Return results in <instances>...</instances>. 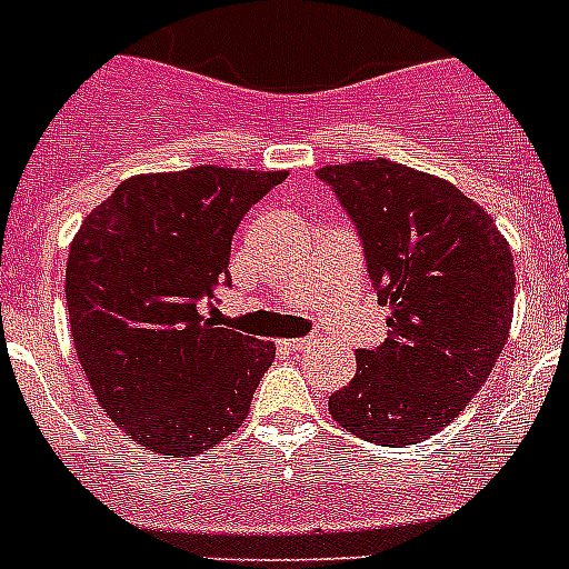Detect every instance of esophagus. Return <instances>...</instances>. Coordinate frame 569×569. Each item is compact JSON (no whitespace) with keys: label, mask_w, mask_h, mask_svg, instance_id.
Listing matches in <instances>:
<instances>
[{"label":"esophagus","mask_w":569,"mask_h":569,"mask_svg":"<svg viewBox=\"0 0 569 569\" xmlns=\"http://www.w3.org/2000/svg\"><path fill=\"white\" fill-rule=\"evenodd\" d=\"M310 345V339H281L279 347H284V350H305V347Z\"/></svg>","instance_id":"esophagus-1"}]
</instances>
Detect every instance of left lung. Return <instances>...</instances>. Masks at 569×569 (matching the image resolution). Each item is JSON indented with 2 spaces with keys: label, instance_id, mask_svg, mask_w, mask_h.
Wrapping results in <instances>:
<instances>
[{
  "label": "left lung",
  "instance_id": "obj_1",
  "mask_svg": "<svg viewBox=\"0 0 569 569\" xmlns=\"http://www.w3.org/2000/svg\"><path fill=\"white\" fill-rule=\"evenodd\" d=\"M350 216L390 339L356 353L330 396L345 430L381 447L419 445L479 393L512 321L516 273L505 236L456 184L390 159L316 173Z\"/></svg>",
  "mask_w": 569,
  "mask_h": 569
}]
</instances>
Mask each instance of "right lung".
<instances>
[{"instance_id": "obj_1", "label": "right lung", "mask_w": 569, "mask_h": 569, "mask_svg": "<svg viewBox=\"0 0 569 569\" xmlns=\"http://www.w3.org/2000/svg\"><path fill=\"white\" fill-rule=\"evenodd\" d=\"M284 176L213 164L133 176L79 228L70 333L90 390L136 445L184 459L248 419L276 347L219 328L213 301L230 288L236 228Z\"/></svg>"}]
</instances>
